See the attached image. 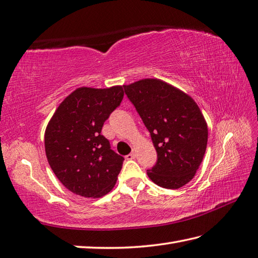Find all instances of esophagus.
<instances>
[{
  "instance_id": "obj_1",
  "label": "esophagus",
  "mask_w": 258,
  "mask_h": 258,
  "mask_svg": "<svg viewBox=\"0 0 258 258\" xmlns=\"http://www.w3.org/2000/svg\"><path fill=\"white\" fill-rule=\"evenodd\" d=\"M126 159L127 160H134L135 159V152L133 151L132 153H130L128 155H126Z\"/></svg>"
}]
</instances>
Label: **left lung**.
<instances>
[{
	"instance_id": "8db88e82",
	"label": "left lung",
	"mask_w": 258,
	"mask_h": 258,
	"mask_svg": "<svg viewBox=\"0 0 258 258\" xmlns=\"http://www.w3.org/2000/svg\"><path fill=\"white\" fill-rule=\"evenodd\" d=\"M158 153L149 178L165 189H179L200 166L208 141V126L199 106L182 90L158 78L124 85Z\"/></svg>"
}]
</instances>
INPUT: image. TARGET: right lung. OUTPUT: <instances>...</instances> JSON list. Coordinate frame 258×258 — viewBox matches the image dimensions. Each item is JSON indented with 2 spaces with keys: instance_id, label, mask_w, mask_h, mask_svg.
I'll return each mask as SVG.
<instances>
[{
  "instance_id": "1",
  "label": "right lung",
  "mask_w": 258,
  "mask_h": 258,
  "mask_svg": "<svg viewBox=\"0 0 258 258\" xmlns=\"http://www.w3.org/2000/svg\"><path fill=\"white\" fill-rule=\"evenodd\" d=\"M123 86L79 87L50 118L44 149L54 175L73 194L100 198L114 188L124 158L100 134L104 122L120 104Z\"/></svg>"
}]
</instances>
